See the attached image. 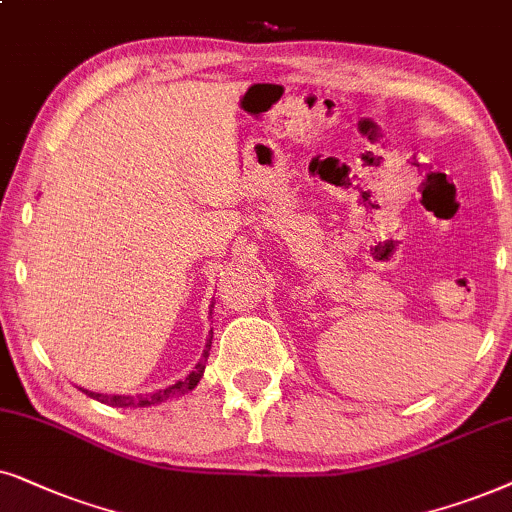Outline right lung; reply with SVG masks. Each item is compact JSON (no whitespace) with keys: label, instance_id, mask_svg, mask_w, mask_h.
Masks as SVG:
<instances>
[{"label":"right lung","instance_id":"obj_1","mask_svg":"<svg viewBox=\"0 0 512 512\" xmlns=\"http://www.w3.org/2000/svg\"><path fill=\"white\" fill-rule=\"evenodd\" d=\"M213 306V304H210ZM213 313V311H210ZM210 346H213V330L208 332V339H206V349H203V356L199 363L192 372L187 374L185 379L175 381V384H170L166 388H159V391L154 393H140V395H107V393H93L88 391V388H81L86 395H91L93 400H98V403H105V405H112V407H152V405H161L166 403V400H173V398H180V395H185L189 391H194L196 384H199L203 372H206V363H208V356H210Z\"/></svg>","mask_w":512,"mask_h":512}]
</instances>
